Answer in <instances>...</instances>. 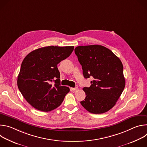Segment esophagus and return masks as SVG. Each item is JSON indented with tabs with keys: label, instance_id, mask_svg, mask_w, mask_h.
I'll list each match as a JSON object with an SVG mask.
<instances>
[{
	"label": "esophagus",
	"instance_id": "1",
	"mask_svg": "<svg viewBox=\"0 0 147 147\" xmlns=\"http://www.w3.org/2000/svg\"><path fill=\"white\" fill-rule=\"evenodd\" d=\"M78 89V87H75V88H70V90L72 91H74L76 90H77Z\"/></svg>",
	"mask_w": 147,
	"mask_h": 147
}]
</instances>
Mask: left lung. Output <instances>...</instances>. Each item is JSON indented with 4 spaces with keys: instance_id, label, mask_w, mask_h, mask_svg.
<instances>
[{
    "instance_id": "left-lung-1",
    "label": "left lung",
    "mask_w": 147,
    "mask_h": 147,
    "mask_svg": "<svg viewBox=\"0 0 147 147\" xmlns=\"http://www.w3.org/2000/svg\"><path fill=\"white\" fill-rule=\"evenodd\" d=\"M75 54L84 78H94L90 87H84L86 98L80 102L89 112L100 114L112 109L125 87L123 66L120 59L102 45L79 46Z\"/></svg>"
}]
</instances>
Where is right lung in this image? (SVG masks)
<instances>
[{"label":"right lung","mask_w":147,"mask_h":147,"mask_svg":"<svg viewBox=\"0 0 147 147\" xmlns=\"http://www.w3.org/2000/svg\"><path fill=\"white\" fill-rule=\"evenodd\" d=\"M73 50V46H49L35 49L25 57L18 76L17 86L32 107L49 112L63 101L70 89L60 85L57 65L68 57ZM52 82L54 83L52 84Z\"/></svg>","instance_id":"right-lung-1"}]
</instances>
